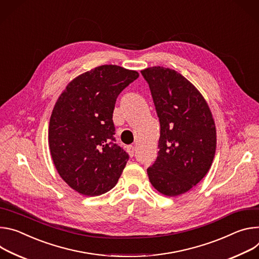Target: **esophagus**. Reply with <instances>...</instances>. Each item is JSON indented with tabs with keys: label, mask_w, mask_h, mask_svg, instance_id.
I'll list each match as a JSON object with an SVG mask.
<instances>
[{
	"label": "esophagus",
	"mask_w": 259,
	"mask_h": 259,
	"mask_svg": "<svg viewBox=\"0 0 259 259\" xmlns=\"http://www.w3.org/2000/svg\"><path fill=\"white\" fill-rule=\"evenodd\" d=\"M126 150H127V153H128V155H130L131 157H133V156H134V154H135V150H136L135 146H133V145H130V146H127Z\"/></svg>",
	"instance_id": "34e87169"
}]
</instances>
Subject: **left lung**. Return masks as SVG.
<instances>
[{
	"mask_svg": "<svg viewBox=\"0 0 259 259\" xmlns=\"http://www.w3.org/2000/svg\"><path fill=\"white\" fill-rule=\"evenodd\" d=\"M149 84L160 122L158 156L148 167L152 186L166 196L189 191L209 171L216 151V125L195 86L160 66L141 71Z\"/></svg>",
	"mask_w": 259,
	"mask_h": 259,
	"instance_id": "1",
	"label": "left lung"
}]
</instances>
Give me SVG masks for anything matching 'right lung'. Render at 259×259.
I'll return each instance as SVG.
<instances>
[{"instance_id":"1","label":"right lung","mask_w":259,"mask_h":259,"mask_svg":"<svg viewBox=\"0 0 259 259\" xmlns=\"http://www.w3.org/2000/svg\"><path fill=\"white\" fill-rule=\"evenodd\" d=\"M139 77L104 65L71 80L57 99L48 127L54 166L75 191L97 196L117 184L128 154L115 144L113 111L118 95Z\"/></svg>"}]
</instances>
